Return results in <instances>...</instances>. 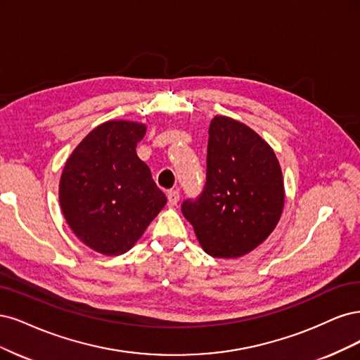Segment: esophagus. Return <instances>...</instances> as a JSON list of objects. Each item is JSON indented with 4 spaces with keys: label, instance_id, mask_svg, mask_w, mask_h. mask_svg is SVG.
Segmentation results:
<instances>
[{
    "label": "esophagus",
    "instance_id": "esophagus-1",
    "mask_svg": "<svg viewBox=\"0 0 360 360\" xmlns=\"http://www.w3.org/2000/svg\"><path fill=\"white\" fill-rule=\"evenodd\" d=\"M178 202H179V191L178 190L167 191V203H169V206H175Z\"/></svg>",
    "mask_w": 360,
    "mask_h": 360
}]
</instances>
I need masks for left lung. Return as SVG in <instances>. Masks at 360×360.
<instances>
[{
    "label": "left lung",
    "instance_id": "obj_1",
    "mask_svg": "<svg viewBox=\"0 0 360 360\" xmlns=\"http://www.w3.org/2000/svg\"><path fill=\"white\" fill-rule=\"evenodd\" d=\"M283 206V173L272 148L245 124L215 117L205 187L181 206L203 250L223 259L252 251L272 233Z\"/></svg>",
    "mask_w": 360,
    "mask_h": 360
}]
</instances>
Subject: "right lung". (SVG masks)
Listing matches in <instances>:
<instances>
[{"mask_svg":"<svg viewBox=\"0 0 360 360\" xmlns=\"http://www.w3.org/2000/svg\"><path fill=\"white\" fill-rule=\"evenodd\" d=\"M145 125L109 121L73 150L60 182L63 214L85 245L106 256L129 251L167 199L137 157Z\"/></svg>","mask_w":360,"mask_h":360,"instance_id":"add662e5","label":"right lung"}]
</instances>
